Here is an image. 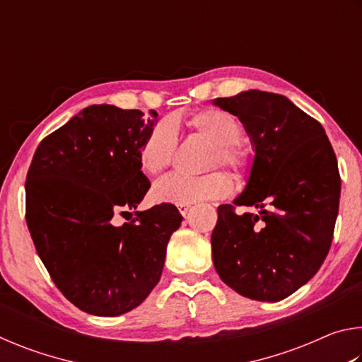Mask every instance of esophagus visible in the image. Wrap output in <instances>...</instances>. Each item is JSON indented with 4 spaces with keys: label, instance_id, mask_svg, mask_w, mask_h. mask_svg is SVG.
Wrapping results in <instances>:
<instances>
[{
    "label": "esophagus",
    "instance_id": "1",
    "mask_svg": "<svg viewBox=\"0 0 362 362\" xmlns=\"http://www.w3.org/2000/svg\"><path fill=\"white\" fill-rule=\"evenodd\" d=\"M189 206H192V204H179L177 207H179V212L182 214V216H185V214H187L188 209H189Z\"/></svg>",
    "mask_w": 362,
    "mask_h": 362
}]
</instances>
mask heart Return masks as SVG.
Segmentation results:
<instances>
[{"label":"heart","instance_id":"b5f03b06","mask_svg":"<svg viewBox=\"0 0 362 362\" xmlns=\"http://www.w3.org/2000/svg\"><path fill=\"white\" fill-rule=\"evenodd\" d=\"M187 126L196 136L214 145L211 168L218 164L243 174L250 164V153L236 142L241 139V124L231 113L218 108H206L193 113ZM177 148V129L173 121L164 119L153 126L139 150V163L146 174L158 175L173 163ZM233 182L225 173L199 177L170 174L153 187V198L166 204H193L230 194Z\"/></svg>","mask_w":362,"mask_h":362}]
</instances>
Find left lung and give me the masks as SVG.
Wrapping results in <instances>:
<instances>
[{"instance_id":"1","label":"left lung","mask_w":362,"mask_h":362,"mask_svg":"<svg viewBox=\"0 0 362 362\" xmlns=\"http://www.w3.org/2000/svg\"><path fill=\"white\" fill-rule=\"evenodd\" d=\"M212 103L238 116L254 148L235 205L218 206L212 260L243 297L279 302L315 276L330 249L340 174L324 127L284 95L250 89Z\"/></svg>"}]
</instances>
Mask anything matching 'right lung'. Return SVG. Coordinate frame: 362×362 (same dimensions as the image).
<instances>
[{
    "mask_svg": "<svg viewBox=\"0 0 362 362\" xmlns=\"http://www.w3.org/2000/svg\"><path fill=\"white\" fill-rule=\"evenodd\" d=\"M158 113L90 105L36 148L25 182V218L36 252L59 291L79 310L119 316L161 278L174 204L137 211L150 188L139 150ZM136 210L118 226L114 216ZM132 216V213H129Z\"/></svg>",
    "mask_w": 362,
    "mask_h": 362,
    "instance_id": "add662e5",
    "label": "right lung"
}]
</instances>
